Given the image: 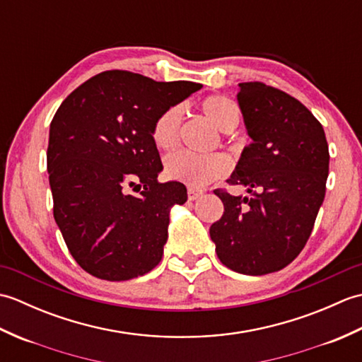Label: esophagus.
Masks as SVG:
<instances>
[{"instance_id":"34e87169","label":"esophagus","mask_w":362,"mask_h":362,"mask_svg":"<svg viewBox=\"0 0 362 362\" xmlns=\"http://www.w3.org/2000/svg\"><path fill=\"white\" fill-rule=\"evenodd\" d=\"M202 194H204L202 189H197V188H193V187L188 188V199H189V201H196V199H199Z\"/></svg>"}]
</instances>
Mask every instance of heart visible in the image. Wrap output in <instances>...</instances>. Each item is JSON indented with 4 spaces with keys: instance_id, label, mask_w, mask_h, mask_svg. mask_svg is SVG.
I'll return each mask as SVG.
<instances>
[{
    "instance_id": "1",
    "label": "heart",
    "mask_w": 362,
    "mask_h": 362,
    "mask_svg": "<svg viewBox=\"0 0 362 362\" xmlns=\"http://www.w3.org/2000/svg\"><path fill=\"white\" fill-rule=\"evenodd\" d=\"M201 110L211 124L221 132H232L240 124L241 112L232 99L226 96H209L201 104ZM182 107L173 105L157 118L152 129V140L160 149H173L179 141ZM230 160L226 153L214 152L209 156H196L185 151L171 153L166 158V174L174 180L187 183L193 188H202L226 175Z\"/></svg>"
}]
</instances>
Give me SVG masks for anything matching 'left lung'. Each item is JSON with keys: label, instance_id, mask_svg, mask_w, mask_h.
<instances>
[{"label": "left lung", "instance_id": "8db88e82", "mask_svg": "<svg viewBox=\"0 0 362 362\" xmlns=\"http://www.w3.org/2000/svg\"><path fill=\"white\" fill-rule=\"evenodd\" d=\"M250 144L227 182L249 196L214 191L224 214L210 227L222 264L264 275L296 259L325 197L329 153L324 127L296 98L261 82L236 95Z\"/></svg>", "mask_w": 362, "mask_h": 362}]
</instances>
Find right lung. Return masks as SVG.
<instances>
[{
	"mask_svg": "<svg viewBox=\"0 0 362 362\" xmlns=\"http://www.w3.org/2000/svg\"><path fill=\"white\" fill-rule=\"evenodd\" d=\"M201 88L113 70L60 104L46 153L54 219L83 271L121 281L160 263L169 213L187 202V188L157 182L163 165L152 129L166 109ZM129 186L139 188L138 197L125 193Z\"/></svg>",
	"mask_w": 362,
	"mask_h": 362,
	"instance_id": "add662e5",
	"label": "right lung"
}]
</instances>
